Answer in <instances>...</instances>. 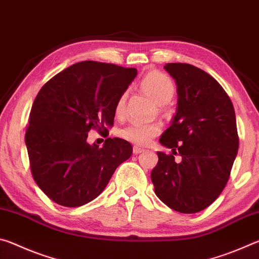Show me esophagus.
<instances>
[{"instance_id": "34e87169", "label": "esophagus", "mask_w": 259, "mask_h": 259, "mask_svg": "<svg viewBox=\"0 0 259 259\" xmlns=\"http://www.w3.org/2000/svg\"><path fill=\"white\" fill-rule=\"evenodd\" d=\"M134 154H136V155H137V154H140V153H143L144 152V150H143V148H140V147H138V146H134Z\"/></svg>"}]
</instances>
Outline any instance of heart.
Masks as SVG:
<instances>
[{"mask_svg": "<svg viewBox=\"0 0 259 259\" xmlns=\"http://www.w3.org/2000/svg\"><path fill=\"white\" fill-rule=\"evenodd\" d=\"M140 88L159 104H165L171 100L175 95V84L171 78L160 72H151L143 77ZM126 93H123L117 99L115 105L116 115H123L125 108ZM161 133L159 123H144L139 121H131L119 130L121 138L138 146H146Z\"/></svg>", "mask_w": 259, "mask_h": 259, "instance_id": "heart-1", "label": "heart"}]
</instances>
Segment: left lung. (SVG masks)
<instances>
[{"label":"left lung","mask_w":259,"mask_h":259,"mask_svg":"<svg viewBox=\"0 0 259 259\" xmlns=\"http://www.w3.org/2000/svg\"><path fill=\"white\" fill-rule=\"evenodd\" d=\"M164 68L176 80L178 106L160 143L172 154L157 152L151 179L169 208L195 213L209 207L229 182L239 148L235 112L223 87L202 69L183 63ZM177 152L179 164L173 156Z\"/></svg>","instance_id":"obj_1"}]
</instances>
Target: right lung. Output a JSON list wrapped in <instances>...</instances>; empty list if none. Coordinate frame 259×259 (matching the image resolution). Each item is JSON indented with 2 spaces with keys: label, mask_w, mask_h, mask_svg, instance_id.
Wrapping results in <instances>:
<instances>
[{
  "label": "right lung",
  "mask_w": 259,
  "mask_h": 259,
  "mask_svg": "<svg viewBox=\"0 0 259 259\" xmlns=\"http://www.w3.org/2000/svg\"><path fill=\"white\" fill-rule=\"evenodd\" d=\"M136 75V68L87 60L38 91L25 143L34 181L54 202L75 208L93 201L133 154L124 139L107 138L99 148L87 138L91 129L103 133L113 125L117 99Z\"/></svg>",
  "instance_id": "obj_1"
}]
</instances>
